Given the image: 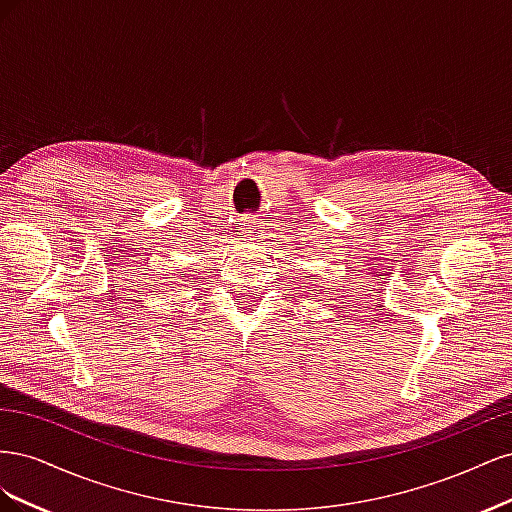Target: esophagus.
Segmentation results:
<instances>
[{
	"instance_id": "1",
	"label": "esophagus",
	"mask_w": 512,
	"mask_h": 512,
	"mask_svg": "<svg viewBox=\"0 0 512 512\" xmlns=\"http://www.w3.org/2000/svg\"><path fill=\"white\" fill-rule=\"evenodd\" d=\"M241 232H243V237H247V239H254L258 235L256 215H252V213L243 215V218H241Z\"/></svg>"
}]
</instances>
